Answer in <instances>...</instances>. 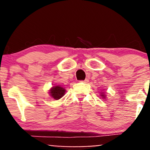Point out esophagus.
<instances>
[{
    "instance_id": "esophagus-1",
    "label": "esophagus",
    "mask_w": 150,
    "mask_h": 150,
    "mask_svg": "<svg viewBox=\"0 0 150 150\" xmlns=\"http://www.w3.org/2000/svg\"><path fill=\"white\" fill-rule=\"evenodd\" d=\"M83 83H88V79H86L85 80H83Z\"/></svg>"
}]
</instances>
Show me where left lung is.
<instances>
[{
    "label": "left lung",
    "mask_w": 150,
    "mask_h": 150,
    "mask_svg": "<svg viewBox=\"0 0 150 150\" xmlns=\"http://www.w3.org/2000/svg\"><path fill=\"white\" fill-rule=\"evenodd\" d=\"M100 96H102V98H105V96L104 95V93L100 94Z\"/></svg>",
    "instance_id": "8db88e82"
}]
</instances>
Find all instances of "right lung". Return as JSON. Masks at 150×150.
Returning a JSON list of instances; mask_svg holds the SVG:
<instances>
[{"label":"right lung","instance_id":"1","mask_svg":"<svg viewBox=\"0 0 150 150\" xmlns=\"http://www.w3.org/2000/svg\"><path fill=\"white\" fill-rule=\"evenodd\" d=\"M65 93V89L60 86H54L50 90V95L54 100H59Z\"/></svg>","mask_w":150,"mask_h":150}]
</instances>
